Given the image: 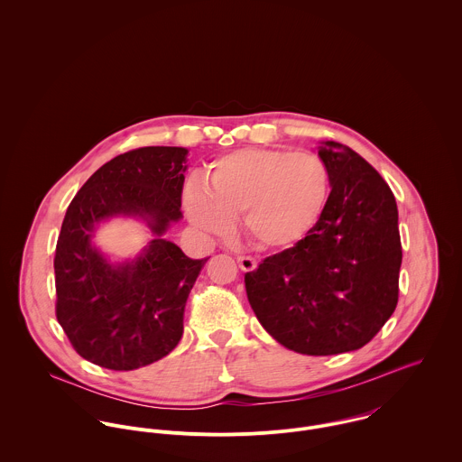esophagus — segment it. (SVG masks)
Instances as JSON below:
<instances>
[{"label":"esophagus","instance_id":"1","mask_svg":"<svg viewBox=\"0 0 462 462\" xmlns=\"http://www.w3.org/2000/svg\"><path fill=\"white\" fill-rule=\"evenodd\" d=\"M236 262H238V266H240L244 272H253V270L258 266V262H256L253 256H244V254H240V256L236 258Z\"/></svg>","mask_w":462,"mask_h":462}]
</instances>
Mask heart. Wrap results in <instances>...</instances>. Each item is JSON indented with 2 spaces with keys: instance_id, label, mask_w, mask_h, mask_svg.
Instances as JSON below:
<instances>
[{
  "instance_id": "obj_1",
  "label": "heart",
  "mask_w": 462,
  "mask_h": 462,
  "mask_svg": "<svg viewBox=\"0 0 462 462\" xmlns=\"http://www.w3.org/2000/svg\"><path fill=\"white\" fill-rule=\"evenodd\" d=\"M329 194V165L320 154L249 147L217 158L206 172V190L190 185L183 200L199 229L222 235L242 215L253 244L281 251L315 229Z\"/></svg>"
}]
</instances>
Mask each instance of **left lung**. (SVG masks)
Wrapping results in <instances>:
<instances>
[{"instance_id": "obj_1", "label": "left lung", "mask_w": 462, "mask_h": 462, "mask_svg": "<svg viewBox=\"0 0 462 462\" xmlns=\"http://www.w3.org/2000/svg\"><path fill=\"white\" fill-rule=\"evenodd\" d=\"M330 194L315 229L245 273L266 332L299 354L365 346L395 311L402 244L395 196L356 151L324 142Z\"/></svg>"}]
</instances>
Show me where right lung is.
Masks as SVG:
<instances>
[{"instance_id":"1","label":"right lung","mask_w":462,"mask_h":462,"mask_svg":"<svg viewBox=\"0 0 462 462\" xmlns=\"http://www.w3.org/2000/svg\"><path fill=\"white\" fill-rule=\"evenodd\" d=\"M185 147H138L97 169L70 200L55 253L57 320L87 361L128 372L165 357L183 336V313L199 272L162 235L181 213ZM143 217L157 238L128 264L114 265L91 245L105 217Z\"/></svg>"}]
</instances>
